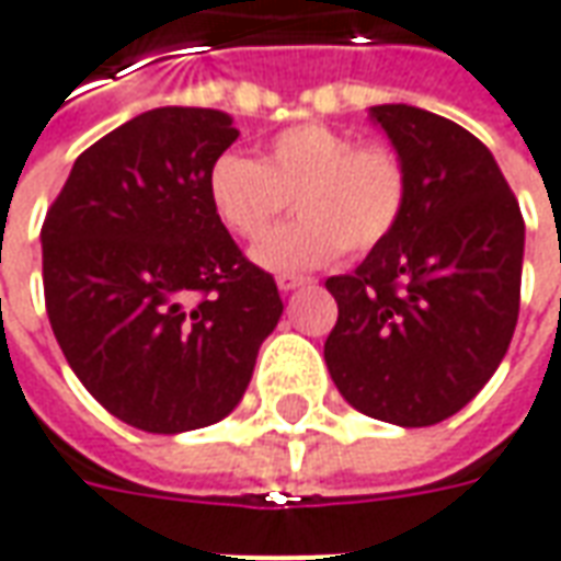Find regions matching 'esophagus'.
<instances>
[{
    "instance_id": "esophagus-1",
    "label": "esophagus",
    "mask_w": 561,
    "mask_h": 561,
    "mask_svg": "<svg viewBox=\"0 0 561 561\" xmlns=\"http://www.w3.org/2000/svg\"><path fill=\"white\" fill-rule=\"evenodd\" d=\"M305 284H311V280L302 277V274H277V287H280V293H293V289L305 287Z\"/></svg>"
}]
</instances>
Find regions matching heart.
Segmentation results:
<instances>
[{
  "label": "heart",
  "mask_w": 561,
  "mask_h": 561,
  "mask_svg": "<svg viewBox=\"0 0 561 561\" xmlns=\"http://www.w3.org/2000/svg\"><path fill=\"white\" fill-rule=\"evenodd\" d=\"M207 198L238 241H259L293 198L299 219L268 234L253 259L268 272H308L342 247L369 253L388 241L409 207V173L391 146L305 122L274 134L262 161L234 152L216 158Z\"/></svg>",
  "instance_id": "b5f03b06"
}]
</instances>
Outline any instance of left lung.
Segmentation results:
<instances>
[{
	"instance_id": "1",
	"label": "left lung",
	"mask_w": 561,
	"mask_h": 561,
	"mask_svg": "<svg viewBox=\"0 0 561 561\" xmlns=\"http://www.w3.org/2000/svg\"><path fill=\"white\" fill-rule=\"evenodd\" d=\"M369 118L403 158L409 207L357 272L327 280L339 320L323 357L357 412L427 427L465 409L507 354L525 222L470 130L405 103L373 106Z\"/></svg>"
}]
</instances>
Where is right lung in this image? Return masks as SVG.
Returning a JSON list of instances; mask_svg holds the SVG:
<instances>
[{
  "label": "right lung",
  "mask_w": 561,
  "mask_h": 561,
  "mask_svg": "<svg viewBox=\"0 0 561 561\" xmlns=\"http://www.w3.org/2000/svg\"><path fill=\"white\" fill-rule=\"evenodd\" d=\"M234 140L219 110L142 112L76 158L42 226L57 345L96 403L149 434L226 419L284 314L207 198Z\"/></svg>",
  "instance_id": "add662e5"
}]
</instances>
